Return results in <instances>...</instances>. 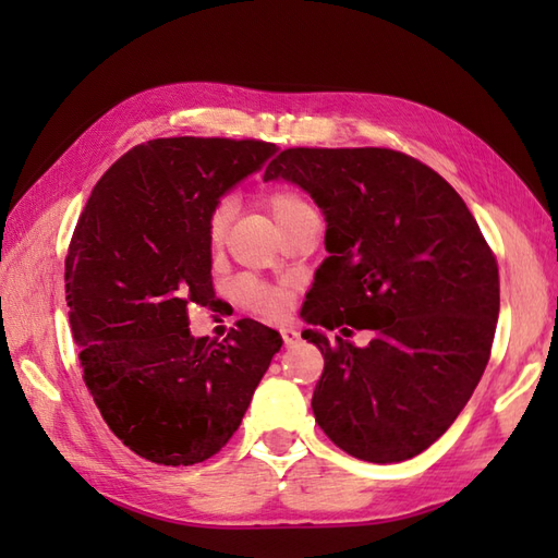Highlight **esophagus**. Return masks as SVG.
Instances as JSON below:
<instances>
[{"mask_svg":"<svg viewBox=\"0 0 558 558\" xmlns=\"http://www.w3.org/2000/svg\"><path fill=\"white\" fill-rule=\"evenodd\" d=\"M280 336H282V340H286L288 348L298 345V342H300V333L294 328H280Z\"/></svg>","mask_w":558,"mask_h":558,"instance_id":"obj_1","label":"esophagus"}]
</instances>
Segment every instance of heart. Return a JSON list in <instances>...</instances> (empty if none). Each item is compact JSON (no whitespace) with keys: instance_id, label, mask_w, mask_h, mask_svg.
<instances>
[{"instance_id":"heart-1","label":"heart","mask_w":558,"mask_h":558,"mask_svg":"<svg viewBox=\"0 0 558 558\" xmlns=\"http://www.w3.org/2000/svg\"><path fill=\"white\" fill-rule=\"evenodd\" d=\"M264 204L270 210V216L276 218V222L280 225V230L286 228L290 220H294L300 216V213L310 210V204L302 196H298L290 189H282L276 186L270 189V192L264 194ZM228 222H230V204L228 201H220V204L213 206L208 222H206V236H208V244L210 246H220L225 240V230H228ZM234 294L244 310L260 314V316H280L286 312V298H282V292H278L276 288L266 286V282H260L256 278H242L240 282L234 286Z\"/></svg>"}]
</instances>
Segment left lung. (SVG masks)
Returning a JSON list of instances; mask_svg holds the SVG:
<instances>
[{"instance_id": "left-lung-1", "label": "left lung", "mask_w": 558, "mask_h": 558, "mask_svg": "<svg viewBox=\"0 0 558 558\" xmlns=\"http://www.w3.org/2000/svg\"><path fill=\"white\" fill-rule=\"evenodd\" d=\"M324 210L328 258L302 338L324 354L312 408L324 434L369 462L420 456L456 422L487 369L499 264L441 174L390 148H286L264 180ZM326 329H340L330 341ZM372 329L369 347L347 338Z\"/></svg>"}]
</instances>
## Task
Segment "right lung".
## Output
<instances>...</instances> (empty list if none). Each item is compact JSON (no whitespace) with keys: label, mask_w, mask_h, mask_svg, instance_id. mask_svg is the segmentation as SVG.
<instances>
[{"label":"right lung","mask_w":558,"mask_h":558,"mask_svg":"<svg viewBox=\"0 0 558 558\" xmlns=\"http://www.w3.org/2000/svg\"><path fill=\"white\" fill-rule=\"evenodd\" d=\"M276 144L153 138L93 186L64 260L83 381L112 434L158 465L204 462L240 429L282 345L242 318L222 342L192 338L189 304L216 298L206 222Z\"/></svg>","instance_id":"obj_1"}]
</instances>
